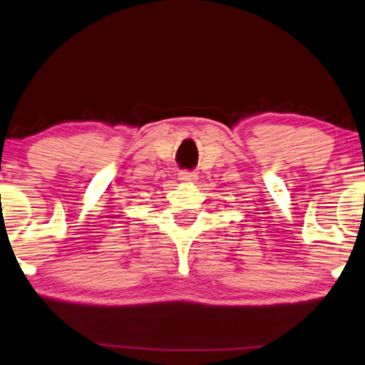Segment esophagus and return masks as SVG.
Segmentation results:
<instances>
[{"label":"esophagus","mask_w":365,"mask_h":365,"mask_svg":"<svg viewBox=\"0 0 365 365\" xmlns=\"http://www.w3.org/2000/svg\"><path fill=\"white\" fill-rule=\"evenodd\" d=\"M196 178H197V175L195 174V172H190V170L178 172V180H180V182L193 183V182H196Z\"/></svg>","instance_id":"obj_1"}]
</instances>
